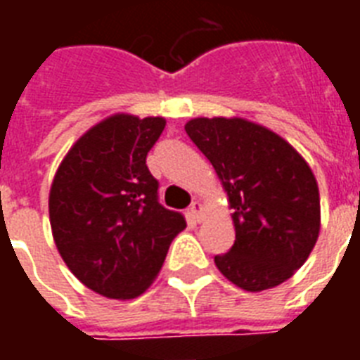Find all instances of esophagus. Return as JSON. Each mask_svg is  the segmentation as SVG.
Masks as SVG:
<instances>
[{
  "mask_svg": "<svg viewBox=\"0 0 360 360\" xmlns=\"http://www.w3.org/2000/svg\"><path fill=\"white\" fill-rule=\"evenodd\" d=\"M202 213H203V205L200 202H192L191 203V217L194 220H202Z\"/></svg>",
  "mask_w": 360,
  "mask_h": 360,
  "instance_id": "34e87169",
  "label": "esophagus"
}]
</instances>
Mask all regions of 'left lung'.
Segmentation results:
<instances>
[{"label":"left lung","mask_w":360,"mask_h":360,"mask_svg":"<svg viewBox=\"0 0 360 360\" xmlns=\"http://www.w3.org/2000/svg\"><path fill=\"white\" fill-rule=\"evenodd\" d=\"M185 130L233 209L236 243L214 256L219 271L246 291L282 284L319 236V191L307 160L273 130L240 117H198Z\"/></svg>","instance_id":"obj_1"}]
</instances>
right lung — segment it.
<instances>
[{
  "instance_id": "right-lung-1",
  "label": "right lung",
  "mask_w": 360,
  "mask_h": 360,
  "mask_svg": "<svg viewBox=\"0 0 360 360\" xmlns=\"http://www.w3.org/2000/svg\"><path fill=\"white\" fill-rule=\"evenodd\" d=\"M166 121L115 114L89 129L59 164L50 224L76 278L108 299H134L157 278L185 217L158 203L147 153Z\"/></svg>"
}]
</instances>
